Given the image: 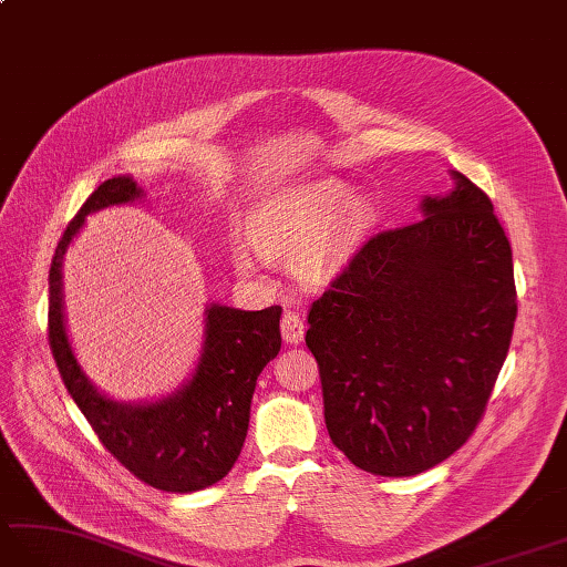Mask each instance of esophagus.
Instances as JSON below:
<instances>
[{
	"instance_id": "34e87169",
	"label": "esophagus",
	"mask_w": 567,
	"mask_h": 567,
	"mask_svg": "<svg viewBox=\"0 0 567 567\" xmlns=\"http://www.w3.org/2000/svg\"><path fill=\"white\" fill-rule=\"evenodd\" d=\"M281 337L286 343H300L306 337V324H302V317L298 312H284L281 317Z\"/></svg>"
}]
</instances>
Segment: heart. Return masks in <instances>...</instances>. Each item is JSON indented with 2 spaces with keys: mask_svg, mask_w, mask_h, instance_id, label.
<instances>
[{
  "mask_svg": "<svg viewBox=\"0 0 567 567\" xmlns=\"http://www.w3.org/2000/svg\"><path fill=\"white\" fill-rule=\"evenodd\" d=\"M375 220V206L337 177L286 185L261 197L247 216V240L269 261L291 265L302 286H322L353 259ZM233 265L245 276L257 271L245 247L233 250Z\"/></svg>",
  "mask_w": 567,
  "mask_h": 567,
  "instance_id": "1",
  "label": "heart"
}]
</instances>
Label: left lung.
I'll use <instances>...</instances> for the list:
<instances>
[{"mask_svg":"<svg viewBox=\"0 0 567 567\" xmlns=\"http://www.w3.org/2000/svg\"><path fill=\"white\" fill-rule=\"evenodd\" d=\"M452 179L416 224L370 238L308 315L331 443L375 476L457 452L513 339V250L486 192Z\"/></svg>","mask_w":567,"mask_h":567,"instance_id":"left-lung-1","label":"left lung"}]
</instances>
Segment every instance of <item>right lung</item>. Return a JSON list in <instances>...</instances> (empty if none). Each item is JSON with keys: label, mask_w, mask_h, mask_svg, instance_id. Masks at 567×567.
<instances>
[{"label": "right lung", "mask_w": 567, "mask_h": 567, "mask_svg": "<svg viewBox=\"0 0 567 567\" xmlns=\"http://www.w3.org/2000/svg\"><path fill=\"white\" fill-rule=\"evenodd\" d=\"M144 197L132 175L110 177L69 220L50 265L48 337L64 388L105 450L148 486L195 493L218 483L238 460L257 378L281 349V308L238 310L209 302L195 372L161 399L117 402L95 388L66 334L62 261L89 214Z\"/></svg>", "instance_id": "add662e5"}]
</instances>
